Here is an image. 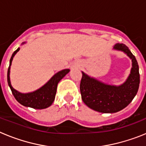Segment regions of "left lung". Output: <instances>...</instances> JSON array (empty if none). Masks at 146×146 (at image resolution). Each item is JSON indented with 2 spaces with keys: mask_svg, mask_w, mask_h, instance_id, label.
<instances>
[{
  "mask_svg": "<svg viewBox=\"0 0 146 146\" xmlns=\"http://www.w3.org/2000/svg\"><path fill=\"white\" fill-rule=\"evenodd\" d=\"M113 49L123 51L132 62L131 72L123 84L118 86L105 84L82 72L80 89L82 101L88 108L99 113H113L123 110L136 96L140 85L139 66L135 55L123 44H116Z\"/></svg>",
  "mask_w": 146,
  "mask_h": 146,
  "instance_id": "8db88e82",
  "label": "left lung"
}]
</instances>
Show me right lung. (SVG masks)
I'll list each match as a JSON object with an SVG mask.
<instances>
[{
    "label": "right lung",
    "mask_w": 146,
    "mask_h": 146,
    "mask_svg": "<svg viewBox=\"0 0 146 146\" xmlns=\"http://www.w3.org/2000/svg\"><path fill=\"white\" fill-rule=\"evenodd\" d=\"M19 50H20V48L17 49L11 55L9 62V67L8 69L7 72L8 84L11 88L12 94L14 95L17 101L23 104V106L29 107V108H33V109L38 110L45 109V108H48L54 102L56 91H57L58 83L66 74L69 73L70 70L69 69H64V70L60 71L58 73H56L46 84L44 85L42 88H40L36 91L31 93H28V94H22V93L16 91L15 88H13L11 85V82H10L9 77L10 66L11 65L13 58Z\"/></svg>",
    "instance_id": "right-lung-1"
}]
</instances>
